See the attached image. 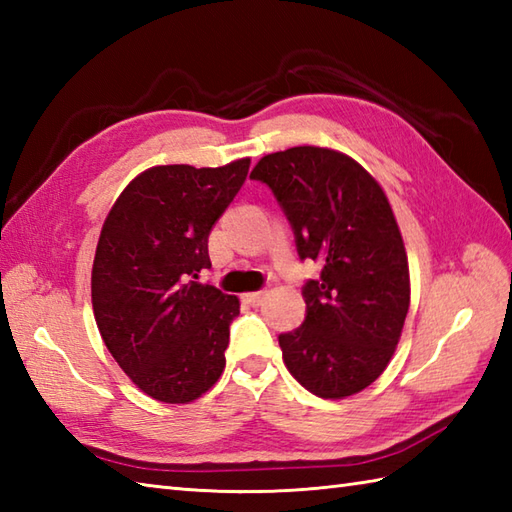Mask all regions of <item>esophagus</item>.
Segmentation results:
<instances>
[{"instance_id":"34e87169","label":"esophagus","mask_w":512,"mask_h":512,"mask_svg":"<svg viewBox=\"0 0 512 512\" xmlns=\"http://www.w3.org/2000/svg\"><path fill=\"white\" fill-rule=\"evenodd\" d=\"M264 297H266V292H264V290L246 292V295H244V301H246V303H250V306H253V308H257V306H262Z\"/></svg>"}]
</instances>
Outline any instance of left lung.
I'll list each match as a JSON object with an SVG mask.
<instances>
[{
	"label": "left lung",
	"instance_id": "left-lung-1",
	"mask_svg": "<svg viewBox=\"0 0 512 512\" xmlns=\"http://www.w3.org/2000/svg\"><path fill=\"white\" fill-rule=\"evenodd\" d=\"M250 178L273 191L301 262L321 266L301 288L306 319L279 334L288 372L319 398L372 385L394 354L409 310L405 244L380 184L350 156L292 147Z\"/></svg>",
	"mask_w": 512,
	"mask_h": 512
}]
</instances>
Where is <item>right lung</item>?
<instances>
[{"instance_id":"add662e5","label":"right lung","mask_w":512,"mask_h":512,"mask_svg":"<svg viewBox=\"0 0 512 512\" xmlns=\"http://www.w3.org/2000/svg\"><path fill=\"white\" fill-rule=\"evenodd\" d=\"M224 167H151L118 195L96 246L92 308L107 350L147 396L191 402L222 376L239 299L198 275L209 235L248 176Z\"/></svg>"}]
</instances>
